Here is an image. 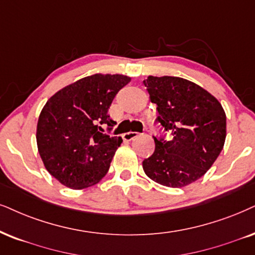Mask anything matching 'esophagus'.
<instances>
[{
  "label": "esophagus",
  "instance_id": "esophagus-1",
  "mask_svg": "<svg viewBox=\"0 0 255 255\" xmlns=\"http://www.w3.org/2000/svg\"><path fill=\"white\" fill-rule=\"evenodd\" d=\"M137 135H138V133H136V131H128V133L124 134V140L131 141L134 137H136Z\"/></svg>",
  "mask_w": 255,
  "mask_h": 255
}]
</instances>
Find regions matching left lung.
Here are the masks:
<instances>
[{
  "label": "left lung",
  "mask_w": 255,
  "mask_h": 255,
  "mask_svg": "<svg viewBox=\"0 0 255 255\" xmlns=\"http://www.w3.org/2000/svg\"><path fill=\"white\" fill-rule=\"evenodd\" d=\"M160 124L172 133L155 141L153 155L142 167L153 181L172 188L188 186L204 176L224 148L226 114L218 99L189 80L148 76L143 81Z\"/></svg>",
  "instance_id": "1"
}]
</instances>
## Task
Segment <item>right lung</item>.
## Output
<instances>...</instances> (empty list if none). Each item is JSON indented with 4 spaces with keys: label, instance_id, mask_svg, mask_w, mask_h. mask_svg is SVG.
I'll return each mask as SVG.
<instances>
[{
    "label": "right lung",
    "instance_id": "1",
    "mask_svg": "<svg viewBox=\"0 0 255 255\" xmlns=\"http://www.w3.org/2000/svg\"><path fill=\"white\" fill-rule=\"evenodd\" d=\"M130 81L121 74H94L63 87L42 108L37 149L46 169L63 186L83 189L107 174L122 137L101 133L117 122L108 112L115 95Z\"/></svg>",
    "mask_w": 255,
    "mask_h": 255
}]
</instances>
